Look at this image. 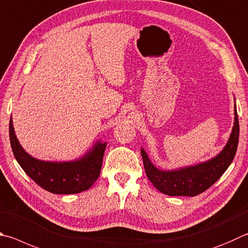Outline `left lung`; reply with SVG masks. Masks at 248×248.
<instances>
[{"mask_svg":"<svg viewBox=\"0 0 248 248\" xmlns=\"http://www.w3.org/2000/svg\"><path fill=\"white\" fill-rule=\"evenodd\" d=\"M240 124L234 105V125L228 143L217 156L204 163L174 170H161L155 167L144 148L141 155L147 178L157 190L169 196H196L209 188L226 172L237 150Z\"/></svg>","mask_w":248,"mask_h":248,"instance_id":"8db88e82","label":"left lung"}]
</instances>
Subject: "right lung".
<instances>
[{"mask_svg": "<svg viewBox=\"0 0 248 248\" xmlns=\"http://www.w3.org/2000/svg\"><path fill=\"white\" fill-rule=\"evenodd\" d=\"M10 141L18 164L33 181L53 194H77L87 191L101 173L106 142L97 141L79 159L70 161H44L27 153L15 134L10 120Z\"/></svg>", "mask_w": 248, "mask_h": 248, "instance_id": "add662e5", "label": "right lung"}]
</instances>
